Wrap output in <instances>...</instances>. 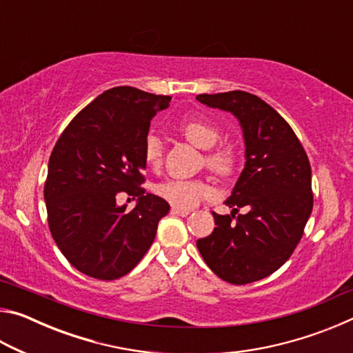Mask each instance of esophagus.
Here are the masks:
<instances>
[{
	"label": "esophagus",
	"mask_w": 353,
	"mask_h": 353,
	"mask_svg": "<svg viewBox=\"0 0 353 353\" xmlns=\"http://www.w3.org/2000/svg\"><path fill=\"white\" fill-rule=\"evenodd\" d=\"M171 213H172V214H177V216H187V214H190V210H187V208L172 207V208H171Z\"/></svg>",
	"instance_id": "obj_1"
}]
</instances>
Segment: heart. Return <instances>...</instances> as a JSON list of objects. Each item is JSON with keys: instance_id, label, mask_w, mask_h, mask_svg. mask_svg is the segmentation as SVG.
I'll return each instance as SVG.
<instances>
[{"instance_id": "obj_1", "label": "heart", "mask_w": 353, "mask_h": 353, "mask_svg": "<svg viewBox=\"0 0 353 353\" xmlns=\"http://www.w3.org/2000/svg\"><path fill=\"white\" fill-rule=\"evenodd\" d=\"M181 132L190 143L201 149L213 148L221 137L216 124L204 118H193L185 121L181 126ZM162 141L155 135L146 137L145 145H143V159L149 168L155 170L162 165ZM236 163L238 157L235 149L227 145L214 148L205 154L207 168L223 179L234 174ZM155 191L174 207L191 208L198 205L201 201L210 198L213 194V187L210 182L202 181V179H190V181L171 179V181L159 183Z\"/></svg>"}]
</instances>
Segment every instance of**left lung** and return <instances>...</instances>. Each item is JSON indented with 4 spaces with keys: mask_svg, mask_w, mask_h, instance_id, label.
I'll return each instance as SVG.
<instances>
[{
    "mask_svg": "<svg viewBox=\"0 0 353 353\" xmlns=\"http://www.w3.org/2000/svg\"><path fill=\"white\" fill-rule=\"evenodd\" d=\"M196 99L238 118L246 165L225 205L213 212L214 230L196 241L202 259L219 279L234 285L276 272L294 252L313 210L312 166L294 130L252 93L234 90ZM244 208L247 213L237 210Z\"/></svg>",
    "mask_w": 353,
    "mask_h": 353,
    "instance_id": "1",
    "label": "left lung"
}]
</instances>
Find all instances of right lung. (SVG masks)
<instances>
[{"instance_id":"right-lung-1","label":"right lung","mask_w":353,"mask_h":353,"mask_svg":"<svg viewBox=\"0 0 353 353\" xmlns=\"http://www.w3.org/2000/svg\"><path fill=\"white\" fill-rule=\"evenodd\" d=\"M171 97L113 87L83 107L59 137L45 181L48 225L71 266L88 277L115 280L145 256L170 204L146 193L143 145L157 110ZM139 197L130 212L116 205Z\"/></svg>"}]
</instances>
